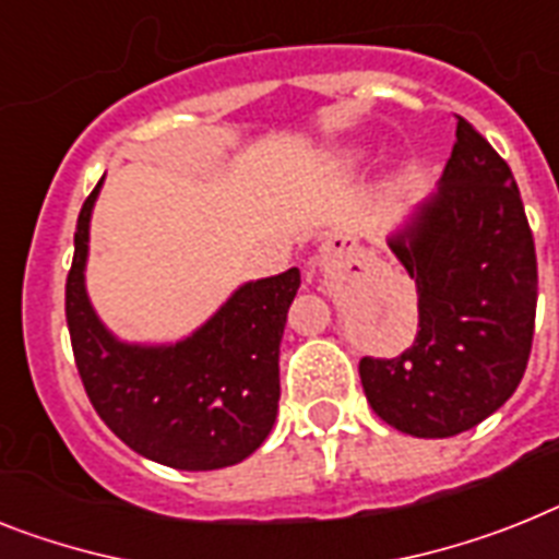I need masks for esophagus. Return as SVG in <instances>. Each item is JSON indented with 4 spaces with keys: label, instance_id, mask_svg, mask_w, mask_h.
<instances>
[{
    "label": "esophagus",
    "instance_id": "obj_1",
    "mask_svg": "<svg viewBox=\"0 0 559 559\" xmlns=\"http://www.w3.org/2000/svg\"><path fill=\"white\" fill-rule=\"evenodd\" d=\"M360 247H358V238L352 236L349 229H337V233H332L326 241L321 243V250H318V270L326 272L330 266L337 264V258L344 255H358Z\"/></svg>",
    "mask_w": 559,
    "mask_h": 559
}]
</instances>
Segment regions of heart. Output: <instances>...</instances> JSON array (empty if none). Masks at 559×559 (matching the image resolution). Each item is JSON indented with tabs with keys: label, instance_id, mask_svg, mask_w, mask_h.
<instances>
[{
	"label": "heart",
	"instance_id": "heart-1",
	"mask_svg": "<svg viewBox=\"0 0 559 559\" xmlns=\"http://www.w3.org/2000/svg\"><path fill=\"white\" fill-rule=\"evenodd\" d=\"M360 158H364V156H360L358 150H346V153H344V158H341V162H344L346 167H355V164H358Z\"/></svg>",
	"mask_w": 559,
	"mask_h": 559
}]
</instances>
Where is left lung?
I'll return each mask as SVG.
<instances>
[{"label": "left lung", "instance_id": "obj_1", "mask_svg": "<svg viewBox=\"0 0 559 559\" xmlns=\"http://www.w3.org/2000/svg\"><path fill=\"white\" fill-rule=\"evenodd\" d=\"M389 247L417 284V335L397 358H360L374 415L412 438L475 429L526 372L537 255L509 164L466 119L438 192Z\"/></svg>", "mask_w": 559, "mask_h": 559}]
</instances>
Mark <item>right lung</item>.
<instances>
[{
    "label": "right lung",
    "mask_w": 559,
    "mask_h": 559,
    "mask_svg": "<svg viewBox=\"0 0 559 559\" xmlns=\"http://www.w3.org/2000/svg\"><path fill=\"white\" fill-rule=\"evenodd\" d=\"M102 181L79 213L64 287L84 392L112 435L147 461L181 472L236 466L264 443L278 415V349L301 272L293 266L272 278L247 281L185 341H119L96 316L84 287Z\"/></svg>",
    "instance_id": "right-lung-1"
}]
</instances>
